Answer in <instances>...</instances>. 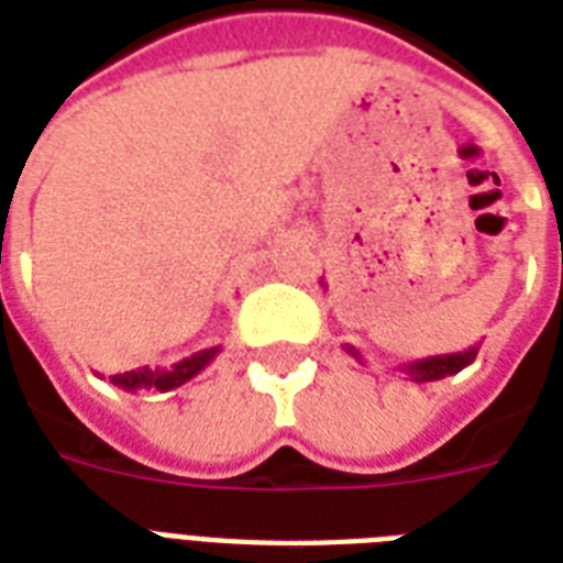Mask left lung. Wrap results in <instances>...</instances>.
<instances>
[{
	"instance_id": "1",
	"label": "left lung",
	"mask_w": 563,
	"mask_h": 563,
	"mask_svg": "<svg viewBox=\"0 0 563 563\" xmlns=\"http://www.w3.org/2000/svg\"><path fill=\"white\" fill-rule=\"evenodd\" d=\"M344 351L351 353L353 360L362 362V353L353 347V344H344ZM479 353V344H473L467 351L459 353H441V356H427V360H415V362H402L400 368L402 374L409 376L411 383H435V379H444V376L459 374L462 368H467ZM365 365V362H362Z\"/></svg>"
}]
</instances>
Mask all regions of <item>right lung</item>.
<instances>
[{
	"label": "right lung",
	"instance_id": "1",
	"mask_svg": "<svg viewBox=\"0 0 563 563\" xmlns=\"http://www.w3.org/2000/svg\"><path fill=\"white\" fill-rule=\"evenodd\" d=\"M219 351L221 344H216V347H207V351H198L192 353V356H187V360L175 362L172 368H136L125 371V374H113L110 376V383L119 385V388H125V391H140V388L172 391V388L189 383L195 374H201V371L219 356Z\"/></svg>",
	"mask_w": 563,
	"mask_h": 563
}]
</instances>
